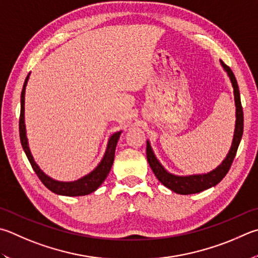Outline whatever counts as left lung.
Here are the masks:
<instances>
[{
  "instance_id": "obj_1",
  "label": "left lung",
  "mask_w": 258,
  "mask_h": 258,
  "mask_svg": "<svg viewBox=\"0 0 258 258\" xmlns=\"http://www.w3.org/2000/svg\"><path fill=\"white\" fill-rule=\"evenodd\" d=\"M220 64L223 68L224 71L228 74L229 79H230L231 86L233 88V98H235V107H236V124H235V132H233V139L230 150H229L226 158L223 159L222 162L215 168V169L211 170L207 174H195V175H187V176H179L171 174L168 171L165 167L161 165V162L158 160V158L154 154L151 144H150L149 140H147V159L150 167L156 175L158 180L161 182L163 186L167 188L175 191L177 194L181 195H188V194H196L200 191H203L211 187L219 184L220 181L223 179V177L227 175L231 167V163L233 159L236 157L238 147L241 141L242 132H243V113L242 107L240 101V93L239 88H238V83L235 78V74L232 73L231 69L227 67L221 59H220Z\"/></svg>"
}]
</instances>
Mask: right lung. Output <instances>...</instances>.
Instances as JSON below:
<instances>
[{
    "label": "right lung",
    "mask_w": 258,
    "mask_h": 258,
    "mask_svg": "<svg viewBox=\"0 0 258 258\" xmlns=\"http://www.w3.org/2000/svg\"><path fill=\"white\" fill-rule=\"evenodd\" d=\"M30 73L28 74L25 83H23L22 92H21V110H20V119H19V133H20V141L23 151H25L26 156L29 160L32 169L38 176L41 182L47 187L49 190L53 191L55 194L64 195V196H83L88 195L99 188V186L104 182L106 177L108 176L109 171L111 169L114 162L115 157V150L117 142H118L119 137L121 134V131L115 132L111 134L108 139V143H107L106 151L104 153V157L101 158L100 162L98 163L95 169L91 170L89 174L84 175L83 177L79 178L77 180L72 181H60L53 179V178L46 175L45 172L40 169L39 166L37 165L34 157H32L31 151L29 149V143H28L27 138V131H26V124H25V95H26V87L28 80H29Z\"/></svg>",
    "instance_id": "add662e5"
}]
</instances>
